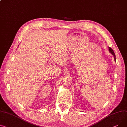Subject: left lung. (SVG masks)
<instances>
[{
  "instance_id": "left-lung-1",
  "label": "left lung",
  "mask_w": 127,
  "mask_h": 127,
  "mask_svg": "<svg viewBox=\"0 0 127 127\" xmlns=\"http://www.w3.org/2000/svg\"><path fill=\"white\" fill-rule=\"evenodd\" d=\"M109 51L110 52V53H111V54H112L113 55V56H114V61H116V58H115V55L113 52V50L112 48H111L110 47H109Z\"/></svg>"
}]
</instances>
